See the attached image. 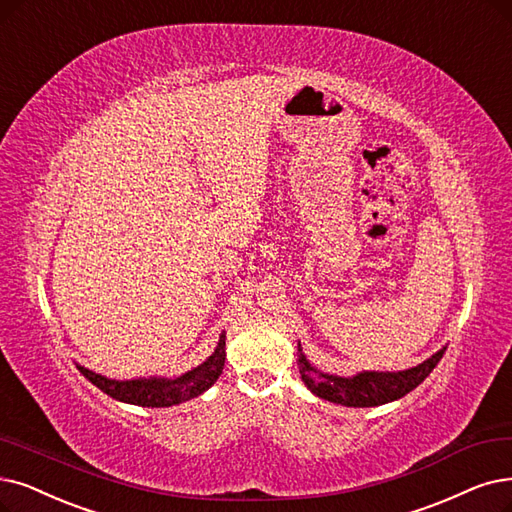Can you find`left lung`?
<instances>
[{
    "instance_id": "1",
    "label": "left lung",
    "mask_w": 512,
    "mask_h": 512,
    "mask_svg": "<svg viewBox=\"0 0 512 512\" xmlns=\"http://www.w3.org/2000/svg\"><path fill=\"white\" fill-rule=\"evenodd\" d=\"M443 353L445 349L405 372H363L353 378L319 374L300 353L298 370L302 374L304 384L325 401L340 403L346 407H374L401 399L410 391H414V388L435 370V365L441 361Z\"/></svg>"
}]
</instances>
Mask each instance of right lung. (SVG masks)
<instances>
[{"label": "right lung", "instance_id": "1", "mask_svg": "<svg viewBox=\"0 0 512 512\" xmlns=\"http://www.w3.org/2000/svg\"><path fill=\"white\" fill-rule=\"evenodd\" d=\"M224 367V334L218 340V346L214 355L199 367H195L193 372H187L185 376H180L176 380H109L105 376H98L86 367H79V372L84 374L94 386H98L102 393H107L109 397L132 403V405H142V407H170L178 405L182 401H189L218 380Z\"/></svg>", "mask_w": 512, "mask_h": 512}]
</instances>
